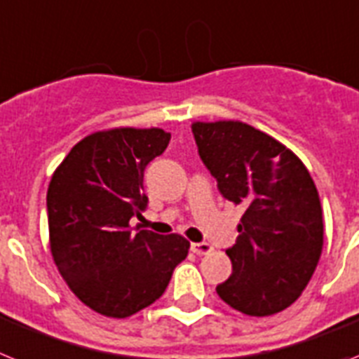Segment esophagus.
<instances>
[{"label": "esophagus", "mask_w": 359, "mask_h": 359, "mask_svg": "<svg viewBox=\"0 0 359 359\" xmlns=\"http://www.w3.org/2000/svg\"><path fill=\"white\" fill-rule=\"evenodd\" d=\"M191 251L195 255H198V257H202V255H210L213 251V248L208 242H195V244H191Z\"/></svg>", "instance_id": "34e87169"}]
</instances>
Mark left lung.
I'll list each match as a JSON object with an SVG mask.
<instances>
[{
  "mask_svg": "<svg viewBox=\"0 0 359 359\" xmlns=\"http://www.w3.org/2000/svg\"><path fill=\"white\" fill-rule=\"evenodd\" d=\"M198 155L222 197L244 208L229 249L231 276L217 287L229 307L271 316L302 294L323 248L322 204L304 162L257 128L195 123Z\"/></svg>",
  "mask_w": 359,
  "mask_h": 359,
  "instance_id": "8db88e82",
  "label": "left lung"
}]
</instances>
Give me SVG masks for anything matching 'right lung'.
Wrapping results in <instances>:
<instances>
[{"label": "right lung", "mask_w": 359, "mask_h": 359, "mask_svg": "<svg viewBox=\"0 0 359 359\" xmlns=\"http://www.w3.org/2000/svg\"><path fill=\"white\" fill-rule=\"evenodd\" d=\"M171 135L115 128L85 137L55 170L46 193L50 249L68 287L95 313L126 318L166 291L188 257L180 235L133 233L148 208L144 170Z\"/></svg>", "instance_id": "right-lung-1"}]
</instances>
